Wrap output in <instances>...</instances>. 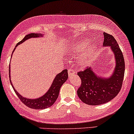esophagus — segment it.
<instances>
[{"label": "esophagus", "instance_id": "esophagus-1", "mask_svg": "<svg viewBox=\"0 0 134 134\" xmlns=\"http://www.w3.org/2000/svg\"><path fill=\"white\" fill-rule=\"evenodd\" d=\"M74 73H75V71H74V70H73V69H72V68L68 69V75H69V76H71V75L74 74Z\"/></svg>", "mask_w": 134, "mask_h": 134}]
</instances>
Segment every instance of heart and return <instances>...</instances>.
<instances>
[{"instance_id": "heart-1", "label": "heart", "mask_w": 134, "mask_h": 134, "mask_svg": "<svg viewBox=\"0 0 134 134\" xmlns=\"http://www.w3.org/2000/svg\"><path fill=\"white\" fill-rule=\"evenodd\" d=\"M87 40H84L81 42L75 43L70 49V52L72 54H75L76 52H82V59H81V63L83 64H87L91 56L92 51L94 49V47L87 46Z\"/></svg>"}]
</instances>
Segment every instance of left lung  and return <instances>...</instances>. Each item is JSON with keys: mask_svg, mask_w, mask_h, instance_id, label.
Wrapping results in <instances>:
<instances>
[{"mask_svg": "<svg viewBox=\"0 0 134 134\" xmlns=\"http://www.w3.org/2000/svg\"><path fill=\"white\" fill-rule=\"evenodd\" d=\"M104 47H111L115 55L116 66L109 78L100 77L91 68L78 72L82 83L77 91L80 100L88 105H100L110 101L118 95L122 86L125 73V61L122 52L113 36L103 33Z\"/></svg>", "mask_w": 134, "mask_h": 134, "instance_id": "obj_1", "label": "left lung"}]
</instances>
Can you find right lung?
Masks as SVG:
<instances>
[{"mask_svg":"<svg viewBox=\"0 0 134 134\" xmlns=\"http://www.w3.org/2000/svg\"><path fill=\"white\" fill-rule=\"evenodd\" d=\"M42 37V35L40 34H32V33L28 35H26L21 41H20L19 42L17 43V45H16L15 47H17V46L20 44V43L25 42V40H27V39H29L30 38H36V37L37 38V37ZM14 50L15 48L14 51ZM13 52H14V51H13ZM9 73L10 82V83H11L12 87H13V89H14L16 95L18 96V97H19V99L21 100V102L24 104L26 105V106H28V108H32V109H46V108L51 107V106L55 103L57 99H58L61 87L62 86L63 84L67 80L68 78V70H64L63 71H62V72H61V73L55 76V77L54 78V80L51 87L49 88V89L48 90V91L44 94V95L42 96V97H39V98L31 99H27L23 97L22 96H21L20 94L16 91L14 87H13L11 81H10V65L9 67Z\"/></svg>","mask_w":134,"mask_h":134,"instance_id":"right-lung-1","label":"right lung"}]
</instances>
